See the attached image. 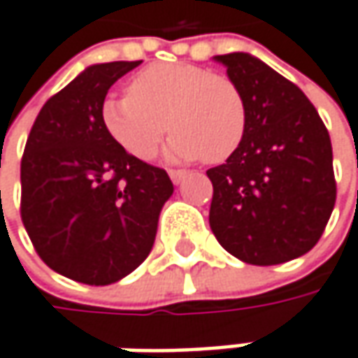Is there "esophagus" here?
Listing matches in <instances>:
<instances>
[{
    "mask_svg": "<svg viewBox=\"0 0 358 358\" xmlns=\"http://www.w3.org/2000/svg\"><path fill=\"white\" fill-rule=\"evenodd\" d=\"M168 174H170V178H172L174 184H180L182 180L186 178V172H184V170H170Z\"/></svg>",
    "mask_w": 358,
    "mask_h": 358,
    "instance_id": "esophagus-1",
    "label": "esophagus"
}]
</instances>
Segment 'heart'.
<instances>
[{"instance_id": "1", "label": "heart", "mask_w": 358, "mask_h": 358, "mask_svg": "<svg viewBox=\"0 0 358 358\" xmlns=\"http://www.w3.org/2000/svg\"><path fill=\"white\" fill-rule=\"evenodd\" d=\"M101 123L121 150L137 159L156 156L168 131L172 162L229 159L247 134V105L239 87L221 74L186 62L152 64L129 85V95L107 96Z\"/></svg>"}]
</instances>
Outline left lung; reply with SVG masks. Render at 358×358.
<instances>
[{
    "label": "left lung",
    "instance_id": "left-lung-1",
    "mask_svg": "<svg viewBox=\"0 0 358 358\" xmlns=\"http://www.w3.org/2000/svg\"><path fill=\"white\" fill-rule=\"evenodd\" d=\"M247 105L241 148L206 170L208 222L222 247L251 265H278L322 237L336 200L332 145L308 96L247 52L215 56Z\"/></svg>",
    "mask_w": 358,
    "mask_h": 358
}]
</instances>
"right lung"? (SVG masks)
<instances>
[{"label": "right lung", "mask_w": 358, "mask_h": 358, "mask_svg": "<svg viewBox=\"0 0 358 358\" xmlns=\"http://www.w3.org/2000/svg\"><path fill=\"white\" fill-rule=\"evenodd\" d=\"M141 60L91 64L46 101L22 158V221L42 262L89 285L129 275L150 255L174 184L121 150L101 123L111 85Z\"/></svg>", "instance_id": "right-lung-1"}]
</instances>
